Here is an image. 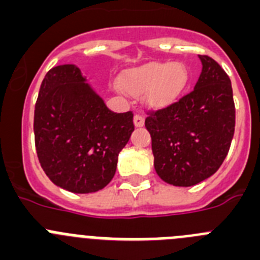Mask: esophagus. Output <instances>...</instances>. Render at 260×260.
<instances>
[{"label": "esophagus", "mask_w": 260, "mask_h": 260, "mask_svg": "<svg viewBox=\"0 0 260 260\" xmlns=\"http://www.w3.org/2000/svg\"><path fill=\"white\" fill-rule=\"evenodd\" d=\"M133 121H135L136 127H142L145 124V119L144 116L140 115V114H136L135 118H133Z\"/></svg>", "instance_id": "obj_1"}]
</instances>
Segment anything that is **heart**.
I'll list each match as a JSON object with an SVG mask.
<instances>
[{
	"mask_svg": "<svg viewBox=\"0 0 260 260\" xmlns=\"http://www.w3.org/2000/svg\"><path fill=\"white\" fill-rule=\"evenodd\" d=\"M188 80V69L182 63L153 62L125 71L119 78V86L132 94L146 93L147 104L160 109L176 101Z\"/></svg>",
	"mask_w": 260,
	"mask_h": 260,
	"instance_id": "b5f03b06",
	"label": "heart"
}]
</instances>
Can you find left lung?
I'll return each instance as SVG.
<instances>
[{
	"instance_id": "1",
	"label": "left lung",
	"mask_w": 260,
	"mask_h": 260,
	"mask_svg": "<svg viewBox=\"0 0 260 260\" xmlns=\"http://www.w3.org/2000/svg\"><path fill=\"white\" fill-rule=\"evenodd\" d=\"M190 93L165 109L147 111L154 167L163 181L193 186L219 170L231 147L236 110L229 76L209 55Z\"/></svg>"
}]
</instances>
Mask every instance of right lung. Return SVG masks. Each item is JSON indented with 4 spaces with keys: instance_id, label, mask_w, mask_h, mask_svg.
<instances>
[{
    "instance_id": "obj_1",
    "label": "right lung",
    "mask_w": 260,
    "mask_h": 260,
    "mask_svg": "<svg viewBox=\"0 0 260 260\" xmlns=\"http://www.w3.org/2000/svg\"><path fill=\"white\" fill-rule=\"evenodd\" d=\"M40 165L55 185L93 193L113 180L121 149L135 131L133 113H114L74 64L45 75L35 106Z\"/></svg>"
}]
</instances>
